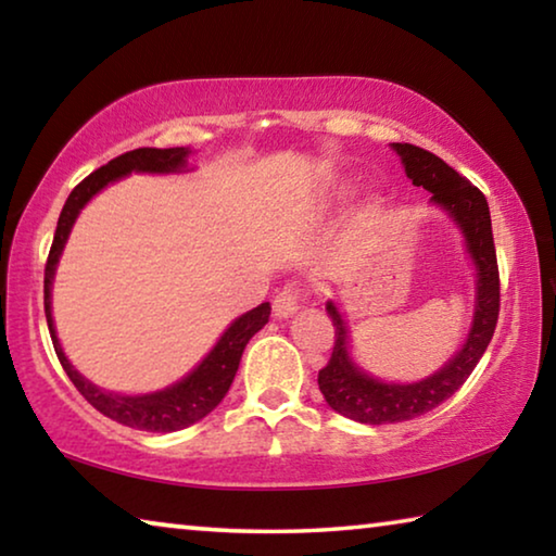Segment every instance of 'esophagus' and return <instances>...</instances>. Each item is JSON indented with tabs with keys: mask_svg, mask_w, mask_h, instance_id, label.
I'll list each match as a JSON object with an SVG mask.
<instances>
[{
	"mask_svg": "<svg viewBox=\"0 0 556 556\" xmlns=\"http://www.w3.org/2000/svg\"><path fill=\"white\" fill-rule=\"evenodd\" d=\"M299 306H301V289L294 285L281 289L275 296V301H271V312H275L277 318L294 316L299 312Z\"/></svg>",
	"mask_w": 556,
	"mask_h": 556,
	"instance_id": "1",
	"label": "esophagus"
}]
</instances>
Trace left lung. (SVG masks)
I'll return each mask as SVG.
<instances>
[{
  "label": "left lung",
  "instance_id": "8db88e82",
  "mask_svg": "<svg viewBox=\"0 0 556 556\" xmlns=\"http://www.w3.org/2000/svg\"><path fill=\"white\" fill-rule=\"evenodd\" d=\"M400 154L404 172L414 186L427 188L429 203L448 213L466 238V250L476 265V312L468 338L460 351L451 357L444 368L429 378L409 384L382 382L361 370L348 345V326L333 301H328L326 312L336 326L333 353L326 368L318 370V388H321L328 407L361 425H394L407 421L439 407L446 402L481 361L488 343L495 333L497 312H501V277H497V260L491 228V211L485 195L454 172L444 159L414 144H392Z\"/></svg>",
  "mask_w": 556,
  "mask_h": 556
}]
</instances>
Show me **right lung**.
Instances as JSON below:
<instances>
[{
	"instance_id": "add662e5",
	"label": "right lung",
	"mask_w": 556,
	"mask_h": 556,
	"mask_svg": "<svg viewBox=\"0 0 556 556\" xmlns=\"http://www.w3.org/2000/svg\"><path fill=\"white\" fill-rule=\"evenodd\" d=\"M188 154H191V149L188 147H172V149L142 147V149H135V152H127L117 159H112V162L100 166L98 172H92L88 178H83V181L73 188L68 201L63 205L59 225H55L49 260H46V271H43L46 321H49L51 341L65 375H68L71 382L78 388V392L98 412L105 414V417H110L112 421H119V425L142 429V431L186 429L218 407L230 390L235 372H238L244 345H248L250 338L269 321V312H271L269 301L260 304L257 308H252L248 314H242L240 318H235V321L225 328L220 341L213 345V351L203 357L199 368H193L184 380L172 384V388H164L149 394H115V392L100 390L98 384H92L90 380L83 378V375L68 363V357H65L63 348L59 343V336H55V326L51 316V287H53L55 265H59V257L65 248V240H68L73 223L78 218V213L86 208V203L92 199V195L100 193L108 184L117 181V178L129 176L131 172L137 174L184 172Z\"/></svg>"
}]
</instances>
